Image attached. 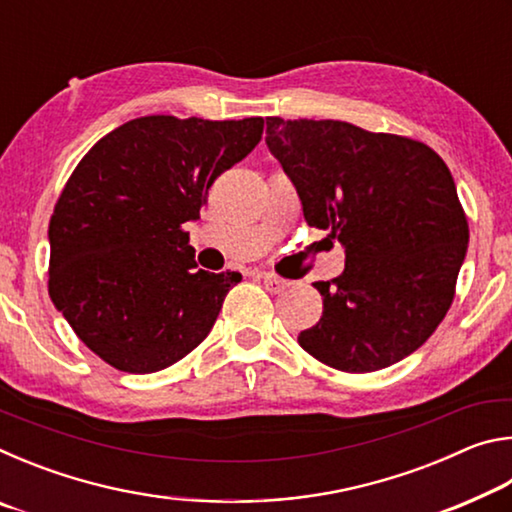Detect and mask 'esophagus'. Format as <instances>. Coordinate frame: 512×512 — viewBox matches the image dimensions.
<instances>
[{
	"label": "esophagus",
	"instance_id": "obj_1",
	"mask_svg": "<svg viewBox=\"0 0 512 512\" xmlns=\"http://www.w3.org/2000/svg\"><path fill=\"white\" fill-rule=\"evenodd\" d=\"M262 280H264V287H266V291H271V293H282L284 289L289 287V282H287V280H282V277L271 275V273H264V275H262Z\"/></svg>",
	"mask_w": 512,
	"mask_h": 512
}]
</instances>
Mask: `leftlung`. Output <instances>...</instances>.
Instances as JSON below:
<instances>
[{
    "mask_svg": "<svg viewBox=\"0 0 512 512\" xmlns=\"http://www.w3.org/2000/svg\"><path fill=\"white\" fill-rule=\"evenodd\" d=\"M266 144L311 228L345 246V271L316 282L323 318L300 348L329 368L393 366L436 332L467 253L452 173L427 144L334 119H266Z\"/></svg>",
    "mask_w": 512,
    "mask_h": 512,
    "instance_id": "obj_1",
    "label": "left lung"
}]
</instances>
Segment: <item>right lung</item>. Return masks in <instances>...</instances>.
Masks as SVG:
<instances>
[{"instance_id": "add662e5", "label": "right lung", "mask_w": 512, "mask_h": 512, "mask_svg": "<svg viewBox=\"0 0 512 512\" xmlns=\"http://www.w3.org/2000/svg\"><path fill=\"white\" fill-rule=\"evenodd\" d=\"M262 133V117L149 115L76 164L49 221V296L112 368L158 372L210 334L241 275L196 268L185 223Z\"/></svg>"}]
</instances>
